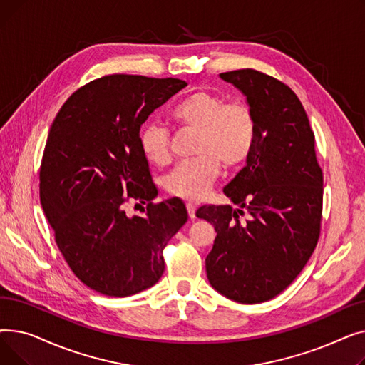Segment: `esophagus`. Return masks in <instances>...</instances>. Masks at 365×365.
Listing matches in <instances>:
<instances>
[{"label":"esophagus","instance_id":"obj_1","mask_svg":"<svg viewBox=\"0 0 365 365\" xmlns=\"http://www.w3.org/2000/svg\"><path fill=\"white\" fill-rule=\"evenodd\" d=\"M186 208H187V215L190 219L195 217V212H197V202L194 201H189L186 202Z\"/></svg>","mask_w":365,"mask_h":365}]
</instances>
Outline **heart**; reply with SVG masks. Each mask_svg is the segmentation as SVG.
Returning <instances> with one entry per match:
<instances>
[{
	"instance_id": "1",
	"label": "heart",
	"mask_w": 365,
	"mask_h": 365,
	"mask_svg": "<svg viewBox=\"0 0 365 365\" xmlns=\"http://www.w3.org/2000/svg\"><path fill=\"white\" fill-rule=\"evenodd\" d=\"M173 125L195 130L194 152L198 155L173 168L164 180L170 194L202 198L217 179L222 164L235 167L250 155L255 143V118L242 102H225L208 91H195L168 110ZM143 157L155 165L168 158V131L160 124H149L140 133Z\"/></svg>"
}]
</instances>
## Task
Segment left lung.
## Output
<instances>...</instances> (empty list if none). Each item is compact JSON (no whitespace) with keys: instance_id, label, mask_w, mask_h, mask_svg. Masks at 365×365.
<instances>
[{"instance_id":"1","label":"left lung","mask_w":365,"mask_h":365,"mask_svg":"<svg viewBox=\"0 0 365 365\" xmlns=\"http://www.w3.org/2000/svg\"><path fill=\"white\" fill-rule=\"evenodd\" d=\"M219 76L245 96L255 118V143L247 165L223 189L238 208L197 210V217L217 232L205 271L225 297L262 303L285 290L314 253L322 171L308 115L289 86L255 69ZM242 214L247 215L244 221Z\"/></svg>"}]
</instances>
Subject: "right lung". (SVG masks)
Here are the masks:
<instances>
[{
	"label": "right lung",
	"mask_w": 365,
	"mask_h": 365,
	"mask_svg": "<svg viewBox=\"0 0 365 365\" xmlns=\"http://www.w3.org/2000/svg\"><path fill=\"white\" fill-rule=\"evenodd\" d=\"M186 86L108 75L76 90L50 127L41 205L66 263L94 292L127 297L152 287L164 272V247L187 220L180 198L152 204L158 190L139 142L149 115ZM130 197L148 202L143 217L125 215Z\"/></svg>",
	"instance_id": "obj_1"
}]
</instances>
